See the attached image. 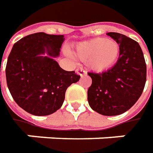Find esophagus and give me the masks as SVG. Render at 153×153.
I'll use <instances>...</instances> for the list:
<instances>
[{
  "instance_id": "esophagus-1",
  "label": "esophagus",
  "mask_w": 153,
  "mask_h": 153,
  "mask_svg": "<svg viewBox=\"0 0 153 153\" xmlns=\"http://www.w3.org/2000/svg\"><path fill=\"white\" fill-rule=\"evenodd\" d=\"M76 72L80 75L81 76H85L87 75V71H86L85 70H83V69H76Z\"/></svg>"
}]
</instances>
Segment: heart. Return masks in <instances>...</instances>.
Masks as SVG:
<instances>
[{
	"label": "heart",
	"instance_id": "heart-1",
	"mask_svg": "<svg viewBox=\"0 0 153 153\" xmlns=\"http://www.w3.org/2000/svg\"><path fill=\"white\" fill-rule=\"evenodd\" d=\"M119 53V45L114 40L96 38L81 42L76 47L73 53L86 62L91 70L101 72L114 65Z\"/></svg>",
	"mask_w": 153,
	"mask_h": 153
}]
</instances>
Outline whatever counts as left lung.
<instances>
[{"mask_svg": "<svg viewBox=\"0 0 153 153\" xmlns=\"http://www.w3.org/2000/svg\"><path fill=\"white\" fill-rule=\"evenodd\" d=\"M106 35L119 45V57L108 71L88 73L92 78L88 101L100 114L117 116L129 110L140 97L146 81V65L137 42L120 33Z\"/></svg>", "mask_w": 153, "mask_h": 153, "instance_id": "left-lung-1", "label": "left lung"}]
</instances>
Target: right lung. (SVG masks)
<instances>
[{"label":"right lung","instance_id":"obj_1","mask_svg":"<svg viewBox=\"0 0 153 153\" xmlns=\"http://www.w3.org/2000/svg\"><path fill=\"white\" fill-rule=\"evenodd\" d=\"M64 41L63 35L38 32L20 39L12 48L6 66L7 87L15 102L30 114L55 112L68 87L79 81V75L63 70L53 59Z\"/></svg>","mask_w":153,"mask_h":153}]
</instances>
